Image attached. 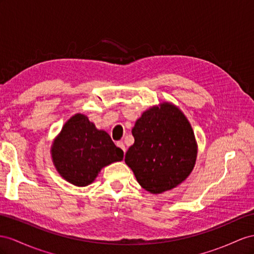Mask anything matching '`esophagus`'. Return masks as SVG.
Here are the masks:
<instances>
[{"label": "esophagus", "instance_id": "obj_1", "mask_svg": "<svg viewBox=\"0 0 254 254\" xmlns=\"http://www.w3.org/2000/svg\"><path fill=\"white\" fill-rule=\"evenodd\" d=\"M117 146H118L120 149H122L123 152H126V146L123 144V141H117Z\"/></svg>", "mask_w": 254, "mask_h": 254}]
</instances>
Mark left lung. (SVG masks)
<instances>
[{"instance_id":"1","label":"left lung","mask_w":254,"mask_h":254,"mask_svg":"<svg viewBox=\"0 0 254 254\" xmlns=\"http://www.w3.org/2000/svg\"><path fill=\"white\" fill-rule=\"evenodd\" d=\"M132 134L134 144L125 161L145 190H172L191 174L197 145L190 122L177 106L165 102L149 108L135 122Z\"/></svg>"}]
</instances>
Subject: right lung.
<instances>
[{
    "label": "right lung",
    "mask_w": 254,
    "mask_h": 254,
    "mask_svg": "<svg viewBox=\"0 0 254 254\" xmlns=\"http://www.w3.org/2000/svg\"><path fill=\"white\" fill-rule=\"evenodd\" d=\"M51 157L65 180L77 187H86L93 183L103 167L122 161L123 151L87 116L76 114L54 140Z\"/></svg>",
    "instance_id": "right-lung-1"
}]
</instances>
